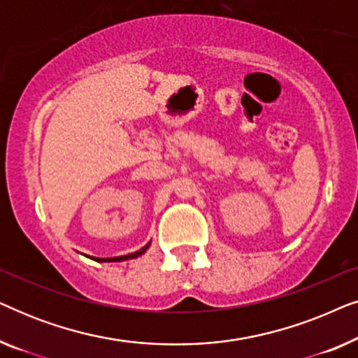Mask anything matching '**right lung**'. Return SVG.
Segmentation results:
<instances>
[{
  "instance_id": "1",
  "label": "right lung",
  "mask_w": 358,
  "mask_h": 358,
  "mask_svg": "<svg viewBox=\"0 0 358 358\" xmlns=\"http://www.w3.org/2000/svg\"><path fill=\"white\" fill-rule=\"evenodd\" d=\"M150 244L151 243H148V244H146V246L141 248L140 251L127 254V256H120V257H91V259H94V261H97V262H120V261H127V259H135V257L141 256V254H145L146 249L150 248ZM87 257H90V256H87Z\"/></svg>"
}]
</instances>
